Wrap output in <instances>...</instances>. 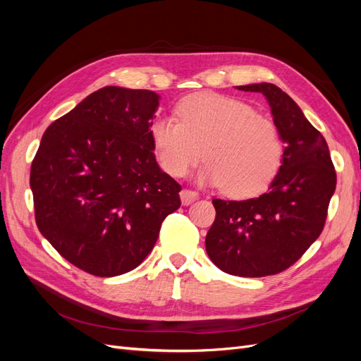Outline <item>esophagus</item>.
<instances>
[{"instance_id":"obj_1","label":"esophagus","mask_w":361,"mask_h":361,"mask_svg":"<svg viewBox=\"0 0 361 361\" xmlns=\"http://www.w3.org/2000/svg\"><path fill=\"white\" fill-rule=\"evenodd\" d=\"M199 194L195 191H191V190H182L180 191V200H182V204H190L192 203L194 200H197Z\"/></svg>"}]
</instances>
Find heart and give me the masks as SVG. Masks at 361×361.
Segmentation results:
<instances>
[{
  "label": "heart",
  "instance_id": "heart-1",
  "mask_svg": "<svg viewBox=\"0 0 361 361\" xmlns=\"http://www.w3.org/2000/svg\"><path fill=\"white\" fill-rule=\"evenodd\" d=\"M179 122L159 117L150 141L161 169L182 178L202 157L199 182L231 197L264 191L279 171L283 146L277 126L250 105L216 93L190 94L178 104Z\"/></svg>",
  "mask_w": 361,
  "mask_h": 361
}]
</instances>
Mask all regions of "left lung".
Masks as SVG:
<instances>
[{"label": "left lung", "instance_id": "obj_1", "mask_svg": "<svg viewBox=\"0 0 361 361\" xmlns=\"http://www.w3.org/2000/svg\"><path fill=\"white\" fill-rule=\"evenodd\" d=\"M236 89L265 96L285 149L265 194L212 200L216 216L204 244L207 256L227 274L265 277L289 268L318 239L336 171L325 138L288 93L271 82Z\"/></svg>", "mask_w": 361, "mask_h": 361}]
</instances>
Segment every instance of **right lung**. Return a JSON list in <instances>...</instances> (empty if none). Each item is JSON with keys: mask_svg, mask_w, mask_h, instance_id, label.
<instances>
[{"mask_svg": "<svg viewBox=\"0 0 361 361\" xmlns=\"http://www.w3.org/2000/svg\"><path fill=\"white\" fill-rule=\"evenodd\" d=\"M159 94L108 85L51 123L31 164L40 233L97 277L133 271L154 248L180 185L150 141Z\"/></svg>", "mask_w": 361, "mask_h": 361, "instance_id": "obj_1", "label": "right lung"}]
</instances>
